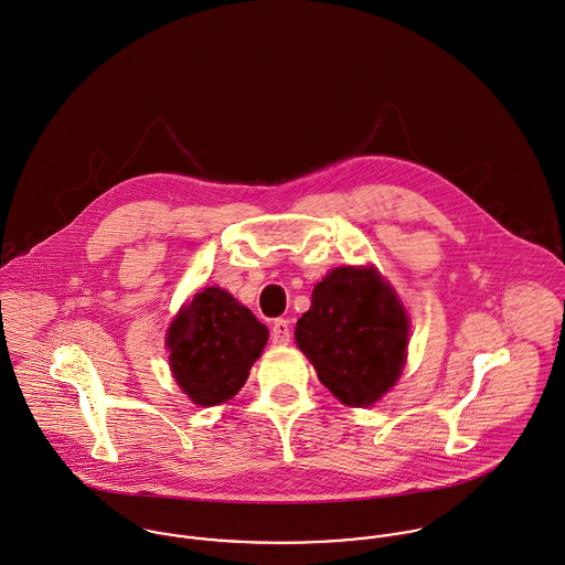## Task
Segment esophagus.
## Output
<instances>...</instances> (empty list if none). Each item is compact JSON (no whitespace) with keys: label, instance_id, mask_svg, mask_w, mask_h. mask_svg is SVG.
<instances>
[{"label":"esophagus","instance_id":"esophagus-1","mask_svg":"<svg viewBox=\"0 0 565 565\" xmlns=\"http://www.w3.org/2000/svg\"><path fill=\"white\" fill-rule=\"evenodd\" d=\"M270 339L275 344H288L292 339V332H290V323L286 319H277L273 323V330H270Z\"/></svg>","mask_w":565,"mask_h":565}]
</instances>
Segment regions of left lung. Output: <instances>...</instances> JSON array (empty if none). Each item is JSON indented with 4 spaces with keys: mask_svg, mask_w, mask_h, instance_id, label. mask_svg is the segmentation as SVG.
<instances>
[{
    "mask_svg": "<svg viewBox=\"0 0 565 565\" xmlns=\"http://www.w3.org/2000/svg\"><path fill=\"white\" fill-rule=\"evenodd\" d=\"M408 332L399 297L373 266H340L315 286L295 340L337 399L364 408L399 380Z\"/></svg>",
    "mask_w": 565,
    "mask_h": 565,
    "instance_id": "obj_1",
    "label": "left lung"
}]
</instances>
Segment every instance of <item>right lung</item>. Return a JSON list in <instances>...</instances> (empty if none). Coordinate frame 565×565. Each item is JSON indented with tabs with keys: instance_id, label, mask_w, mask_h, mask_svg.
Segmentation results:
<instances>
[{
	"instance_id": "right-lung-1",
	"label": "right lung",
	"mask_w": 565,
	"mask_h": 565,
	"mask_svg": "<svg viewBox=\"0 0 565 565\" xmlns=\"http://www.w3.org/2000/svg\"><path fill=\"white\" fill-rule=\"evenodd\" d=\"M268 330L226 290L210 286L168 328L166 347L177 384L196 406L225 404L244 386Z\"/></svg>"
}]
</instances>
